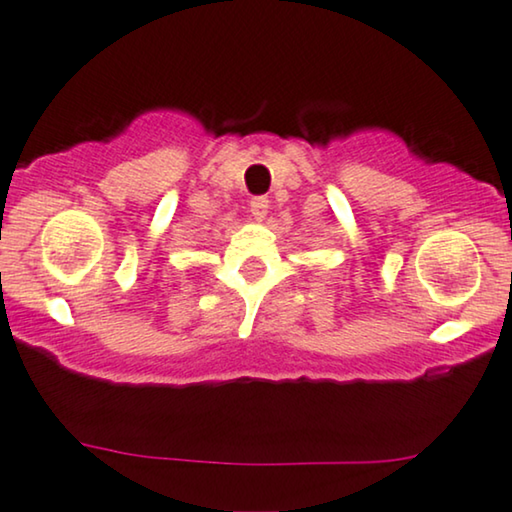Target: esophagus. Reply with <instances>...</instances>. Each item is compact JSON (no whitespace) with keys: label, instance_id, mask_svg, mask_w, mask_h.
Segmentation results:
<instances>
[{"label":"esophagus","instance_id":"34e87169","mask_svg":"<svg viewBox=\"0 0 512 512\" xmlns=\"http://www.w3.org/2000/svg\"><path fill=\"white\" fill-rule=\"evenodd\" d=\"M249 212L256 221H263L268 216V198H254L249 205Z\"/></svg>","mask_w":512,"mask_h":512}]
</instances>
